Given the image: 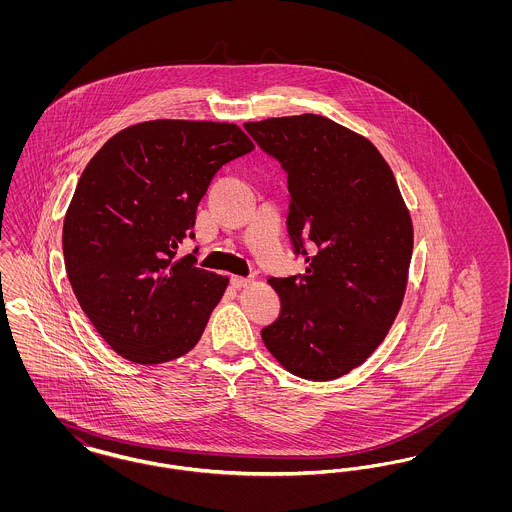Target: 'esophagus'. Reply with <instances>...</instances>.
Masks as SVG:
<instances>
[{"mask_svg":"<svg viewBox=\"0 0 512 512\" xmlns=\"http://www.w3.org/2000/svg\"><path fill=\"white\" fill-rule=\"evenodd\" d=\"M253 280L251 278H244V276H232V286L234 288H245L249 286Z\"/></svg>","mask_w":512,"mask_h":512,"instance_id":"34e87169","label":"esophagus"}]
</instances>
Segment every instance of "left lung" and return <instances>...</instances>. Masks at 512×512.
<instances>
[{
	"mask_svg": "<svg viewBox=\"0 0 512 512\" xmlns=\"http://www.w3.org/2000/svg\"><path fill=\"white\" fill-rule=\"evenodd\" d=\"M244 126L288 172V230L307 263L299 276L268 278L282 307L261 336L293 376L336 380L365 363L399 315L413 255L411 213L365 136L313 113Z\"/></svg>",
	"mask_w": 512,
	"mask_h": 512,
	"instance_id": "obj_1",
	"label": "left lung"
}]
</instances>
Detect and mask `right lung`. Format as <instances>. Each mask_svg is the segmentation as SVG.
Returning <instances> with one entry per match:
<instances>
[{
  "instance_id": "obj_1",
  "label": "right lung",
  "mask_w": 512,
  "mask_h": 512,
  "mask_svg": "<svg viewBox=\"0 0 512 512\" xmlns=\"http://www.w3.org/2000/svg\"><path fill=\"white\" fill-rule=\"evenodd\" d=\"M234 122H138L90 159L63 222L74 295L99 336L138 365L192 351L228 276L195 267L178 245L213 176L253 149Z\"/></svg>"
}]
</instances>
